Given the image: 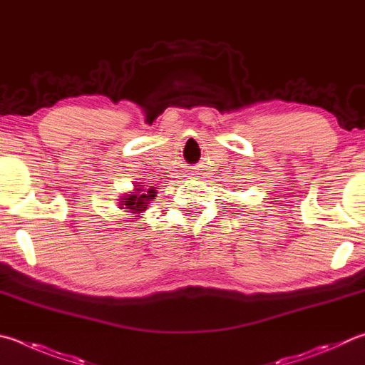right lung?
Masks as SVG:
<instances>
[{
    "instance_id": "right-lung-1",
    "label": "right lung",
    "mask_w": 365,
    "mask_h": 365,
    "mask_svg": "<svg viewBox=\"0 0 365 365\" xmlns=\"http://www.w3.org/2000/svg\"><path fill=\"white\" fill-rule=\"evenodd\" d=\"M156 188H145V185L135 183L134 190L129 191V193H124L119 197V209H123L124 212H128L129 215L132 217H140L147 207L150 205V202L156 197Z\"/></svg>"
}]
</instances>
